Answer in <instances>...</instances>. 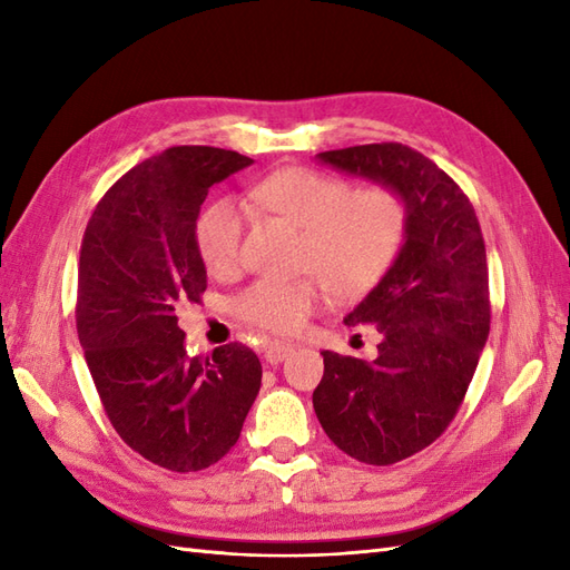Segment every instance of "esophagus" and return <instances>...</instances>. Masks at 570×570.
Wrapping results in <instances>:
<instances>
[{
	"instance_id": "esophagus-1",
	"label": "esophagus",
	"mask_w": 570,
	"mask_h": 570,
	"mask_svg": "<svg viewBox=\"0 0 570 570\" xmlns=\"http://www.w3.org/2000/svg\"><path fill=\"white\" fill-rule=\"evenodd\" d=\"M292 350H295V344L292 342L271 340L264 344V358L268 361V364H278V361H283Z\"/></svg>"
}]
</instances>
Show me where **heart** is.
I'll use <instances>...</instances> for the list:
<instances>
[{
    "instance_id": "1",
    "label": "heart",
    "mask_w": 570,
    "mask_h": 570,
    "mask_svg": "<svg viewBox=\"0 0 570 570\" xmlns=\"http://www.w3.org/2000/svg\"><path fill=\"white\" fill-rule=\"evenodd\" d=\"M252 197L304 230L299 281H256L233 299L237 321L264 333H297L312 318L325 287L352 299L381 283L402 254L409 209L404 197L387 185L358 187L325 170L292 166L258 180ZM245 206L220 197L199 214L195 243L202 262L216 278H228L243 264Z\"/></svg>"
}]
</instances>
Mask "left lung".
Returning <instances> with one entry per match:
<instances>
[{
    "instance_id": "obj_1",
    "label": "left lung",
    "mask_w": 570,
    "mask_h": 570,
    "mask_svg": "<svg viewBox=\"0 0 570 570\" xmlns=\"http://www.w3.org/2000/svg\"><path fill=\"white\" fill-rule=\"evenodd\" d=\"M318 159L396 189L406 202L402 254L344 318L383 335L373 361L323 354L316 416L340 450L390 465L433 444L456 416L490 335L485 239L471 199L402 142L321 151Z\"/></svg>"
}]
</instances>
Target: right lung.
<instances>
[{
    "label": "right lung",
    "instance_id": "add662e5",
    "mask_svg": "<svg viewBox=\"0 0 570 570\" xmlns=\"http://www.w3.org/2000/svg\"><path fill=\"white\" fill-rule=\"evenodd\" d=\"M249 164L230 149L170 147L120 176L82 235L76 327L101 406L120 440L166 471L226 456L262 387V361L243 342L187 356L176 316L206 289L202 202Z\"/></svg>",
    "mask_w": 570,
    "mask_h": 570
}]
</instances>
